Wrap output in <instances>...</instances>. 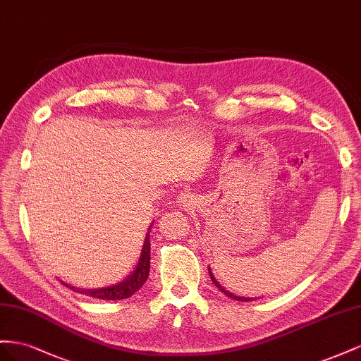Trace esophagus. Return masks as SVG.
Listing matches in <instances>:
<instances>
[{"mask_svg":"<svg viewBox=\"0 0 361 361\" xmlns=\"http://www.w3.org/2000/svg\"><path fill=\"white\" fill-rule=\"evenodd\" d=\"M177 202H178V205H189L190 202H192V195L190 193H181L180 197H178V200H177Z\"/></svg>","mask_w":361,"mask_h":361,"instance_id":"34e87169","label":"esophagus"}]
</instances>
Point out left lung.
I'll use <instances>...</instances> for the list:
<instances>
[{"label":"left lung","mask_w":361,"mask_h":361,"mask_svg":"<svg viewBox=\"0 0 361 361\" xmlns=\"http://www.w3.org/2000/svg\"><path fill=\"white\" fill-rule=\"evenodd\" d=\"M209 275H210V278H212V281H213V284L218 287V289L224 293V295H226L228 298H231V300H234V301H243V302H248V301H252V298H243V296H238V295H234V293H231V292H228V290H225L224 287L219 284V281L216 280L214 278V275H213V272H212V269L209 267Z\"/></svg>","instance_id":"obj_1"}]
</instances>
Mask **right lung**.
<instances>
[{
    "instance_id": "1",
    "label": "right lung",
    "mask_w": 361,
    "mask_h": 361,
    "mask_svg": "<svg viewBox=\"0 0 361 361\" xmlns=\"http://www.w3.org/2000/svg\"><path fill=\"white\" fill-rule=\"evenodd\" d=\"M151 230V228H149ZM149 231L147 233L145 242H143V248L140 252V259L136 266V269L133 271L126 280H122L121 283L115 286H109V287H101V289H80V287L69 286L63 283L66 287H69L71 290H74L77 293H83L92 298H97V300H107V301H118V300H126V298H130L131 295H135L143 283L147 281V278L149 275Z\"/></svg>"
}]
</instances>
